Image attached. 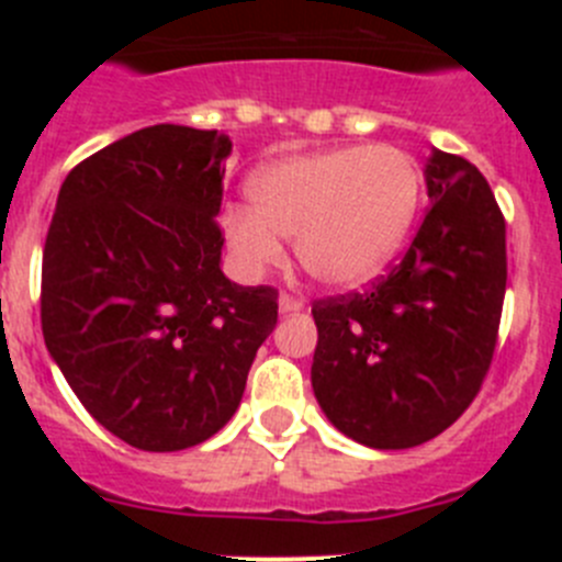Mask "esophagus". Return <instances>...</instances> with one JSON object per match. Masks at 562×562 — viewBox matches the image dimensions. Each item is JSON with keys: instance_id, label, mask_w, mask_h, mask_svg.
Returning a JSON list of instances; mask_svg holds the SVG:
<instances>
[{"instance_id": "esophagus-1", "label": "esophagus", "mask_w": 562, "mask_h": 562, "mask_svg": "<svg viewBox=\"0 0 562 562\" xmlns=\"http://www.w3.org/2000/svg\"><path fill=\"white\" fill-rule=\"evenodd\" d=\"M278 310L284 312V315H286V312H301V310H304V301H301V297H295V295H286V292H284V295L278 297Z\"/></svg>"}]
</instances>
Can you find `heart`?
Returning <instances> with one entry per match:
<instances>
[{"mask_svg":"<svg viewBox=\"0 0 562 562\" xmlns=\"http://www.w3.org/2000/svg\"><path fill=\"white\" fill-rule=\"evenodd\" d=\"M422 177L396 146H337L292 154L258 168L250 207L225 213V238L245 272L281 261L295 238L301 270L317 284L349 290L389 265L414 225Z\"/></svg>","mask_w":562,"mask_h":562,"instance_id":"heart-1","label":"heart"}]
</instances>
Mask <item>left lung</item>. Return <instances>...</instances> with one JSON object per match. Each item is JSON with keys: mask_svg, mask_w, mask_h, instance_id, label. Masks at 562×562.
Returning a JSON list of instances; mask_svg holds the SVG:
<instances>
[{"mask_svg": "<svg viewBox=\"0 0 562 562\" xmlns=\"http://www.w3.org/2000/svg\"><path fill=\"white\" fill-rule=\"evenodd\" d=\"M425 182V222L389 276L312 304V389L331 425L366 448H416L448 430L498 342L506 222L493 188L439 148Z\"/></svg>", "mask_w": 562, "mask_h": 562, "instance_id": "8db88e82", "label": "left lung"}]
</instances>
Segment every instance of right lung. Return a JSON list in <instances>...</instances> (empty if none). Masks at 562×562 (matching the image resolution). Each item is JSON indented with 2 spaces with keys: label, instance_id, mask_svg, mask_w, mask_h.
Returning a JSON list of instances; mask_svg holds the SVG:
<instances>
[{
  "label": "right lung",
  "instance_id": "right-lung-1",
  "mask_svg": "<svg viewBox=\"0 0 562 562\" xmlns=\"http://www.w3.org/2000/svg\"><path fill=\"white\" fill-rule=\"evenodd\" d=\"M231 137L160 123L67 173L42 261V331L83 408L137 450L211 439L236 414L278 290L222 261Z\"/></svg>",
  "mask_w": 562,
  "mask_h": 562
}]
</instances>
